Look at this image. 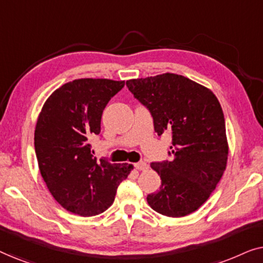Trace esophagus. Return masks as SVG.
<instances>
[{
  "label": "esophagus",
  "mask_w": 263,
  "mask_h": 263,
  "mask_svg": "<svg viewBox=\"0 0 263 263\" xmlns=\"http://www.w3.org/2000/svg\"><path fill=\"white\" fill-rule=\"evenodd\" d=\"M135 168L139 171H146L148 170V164H146L145 161H139L135 164Z\"/></svg>",
  "instance_id": "1"
}]
</instances>
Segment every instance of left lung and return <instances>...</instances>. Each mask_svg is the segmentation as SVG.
Here are the masks:
<instances>
[{
  "label": "left lung",
  "instance_id": "1",
  "mask_svg": "<svg viewBox=\"0 0 263 263\" xmlns=\"http://www.w3.org/2000/svg\"><path fill=\"white\" fill-rule=\"evenodd\" d=\"M127 86L151 111L157 134H172L174 159L151 164L161 185L147 202L166 217L189 215L208 200L228 164L220 103L210 88L172 73L132 79Z\"/></svg>",
  "mask_w": 263,
  "mask_h": 263
}]
</instances>
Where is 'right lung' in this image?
Wrapping results in <instances>:
<instances>
[{"label": "right lung", "mask_w": 263, "mask_h": 263, "mask_svg": "<svg viewBox=\"0 0 263 263\" xmlns=\"http://www.w3.org/2000/svg\"><path fill=\"white\" fill-rule=\"evenodd\" d=\"M123 86L110 79H77L53 91L39 112L34 130L39 171L53 199L70 213H103L134 168L97 161L88 143L100 133L106 104Z\"/></svg>", "instance_id": "add662e5"}]
</instances>
